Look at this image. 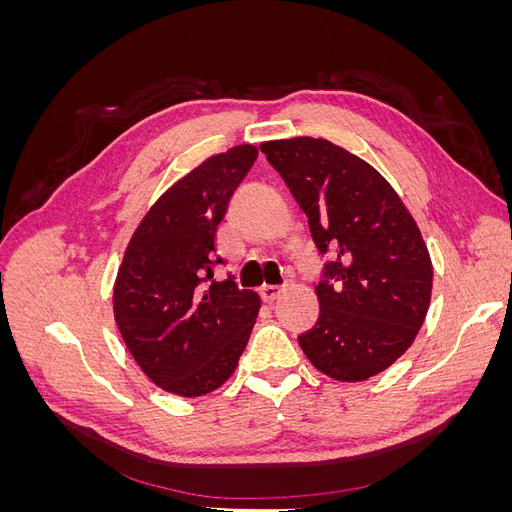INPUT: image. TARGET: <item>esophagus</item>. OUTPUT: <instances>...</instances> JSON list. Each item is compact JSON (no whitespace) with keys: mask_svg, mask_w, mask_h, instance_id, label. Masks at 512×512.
I'll list each match as a JSON object with an SVG mask.
<instances>
[{"mask_svg":"<svg viewBox=\"0 0 512 512\" xmlns=\"http://www.w3.org/2000/svg\"><path fill=\"white\" fill-rule=\"evenodd\" d=\"M280 294H282L280 286H262L260 288V297H262V301H265V303L275 301L277 297H280Z\"/></svg>","mask_w":512,"mask_h":512,"instance_id":"obj_1","label":"esophagus"}]
</instances>
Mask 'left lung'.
Wrapping results in <instances>:
<instances>
[{
  "label": "left lung",
  "mask_w": 512,
  "mask_h": 512,
  "mask_svg": "<svg viewBox=\"0 0 512 512\" xmlns=\"http://www.w3.org/2000/svg\"><path fill=\"white\" fill-rule=\"evenodd\" d=\"M260 151L307 215L318 252H333L301 350L339 382L380 374L412 346L429 309L433 269L421 230L391 183L344 147L297 136Z\"/></svg>",
  "instance_id": "obj_1"
}]
</instances>
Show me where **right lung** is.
<instances>
[{"label": "right lung", "mask_w": 512, "mask_h": 512, "mask_svg": "<svg viewBox=\"0 0 512 512\" xmlns=\"http://www.w3.org/2000/svg\"><path fill=\"white\" fill-rule=\"evenodd\" d=\"M258 158L237 145L207 158L156 200L123 254L113 288L119 333L147 378L166 393L207 395L232 376L260 297L232 275L213 280L215 230Z\"/></svg>", "instance_id": "obj_1"}]
</instances>
